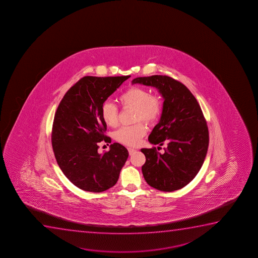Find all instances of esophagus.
I'll use <instances>...</instances> for the list:
<instances>
[{
	"label": "esophagus",
	"mask_w": 258,
	"mask_h": 258,
	"mask_svg": "<svg viewBox=\"0 0 258 258\" xmlns=\"http://www.w3.org/2000/svg\"><path fill=\"white\" fill-rule=\"evenodd\" d=\"M127 150H128V153H130V155H132V154H134L135 152L137 151L136 149H132V148H128V149H127Z\"/></svg>",
	"instance_id": "1"
}]
</instances>
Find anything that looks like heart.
Segmentation results:
<instances>
[{"mask_svg":"<svg viewBox=\"0 0 258 258\" xmlns=\"http://www.w3.org/2000/svg\"><path fill=\"white\" fill-rule=\"evenodd\" d=\"M122 108H134V120L138 121L136 124L125 126L119 128L114 134L118 143L127 146H137L147 133L144 121L153 124L160 118L163 103L157 94H149V91L143 87L134 86L127 89L118 97ZM118 107L115 103L105 101L101 106V115L105 124L115 127L118 124Z\"/></svg>","mask_w":258,"mask_h":258,"instance_id":"b5f03b06","label":"heart"}]
</instances>
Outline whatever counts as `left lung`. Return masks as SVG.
Here are the masks:
<instances>
[{"instance_id": "left-lung-1", "label": "left lung", "mask_w": 258, "mask_h": 258, "mask_svg": "<svg viewBox=\"0 0 258 258\" xmlns=\"http://www.w3.org/2000/svg\"><path fill=\"white\" fill-rule=\"evenodd\" d=\"M132 83L155 87L164 98L161 120L149 141L154 145L166 143L167 149L163 154L155 147L141 149L146 157L143 177L160 191L181 189L197 175L209 145V131L200 104L185 85L171 77H141Z\"/></svg>"}]
</instances>
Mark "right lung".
Instances as JSON below:
<instances>
[{"instance_id":"obj_1","label":"right lung","mask_w":258,"mask_h":258,"mask_svg":"<svg viewBox=\"0 0 258 258\" xmlns=\"http://www.w3.org/2000/svg\"><path fill=\"white\" fill-rule=\"evenodd\" d=\"M131 76H86L72 86L58 104L52 123V145L62 172L84 191L101 192L117 182L128 156L120 143L98 153L101 142L111 143L101 106Z\"/></svg>"}]
</instances>
